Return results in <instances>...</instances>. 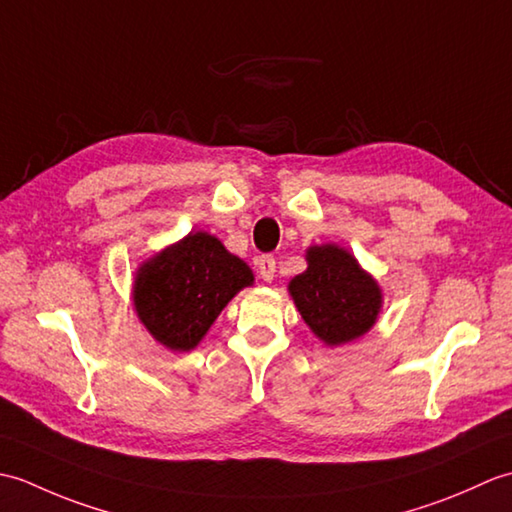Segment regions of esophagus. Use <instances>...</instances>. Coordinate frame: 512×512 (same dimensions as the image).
I'll return each mask as SVG.
<instances>
[{"label": "esophagus", "mask_w": 512, "mask_h": 512, "mask_svg": "<svg viewBox=\"0 0 512 512\" xmlns=\"http://www.w3.org/2000/svg\"><path fill=\"white\" fill-rule=\"evenodd\" d=\"M255 268H257V275L262 277L264 281H273L275 273H277V262L273 255H259L255 259Z\"/></svg>", "instance_id": "1"}]
</instances>
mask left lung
Here are the masks:
<instances>
[{"label": "left lung", "instance_id": "left-lung-1", "mask_svg": "<svg viewBox=\"0 0 512 512\" xmlns=\"http://www.w3.org/2000/svg\"><path fill=\"white\" fill-rule=\"evenodd\" d=\"M303 321L328 345L354 341L372 328L380 288L347 250L325 244L308 250V270L290 281Z\"/></svg>", "mask_w": 512, "mask_h": 512}]
</instances>
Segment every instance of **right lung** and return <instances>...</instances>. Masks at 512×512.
<instances>
[{"instance_id":"1","label":"right lung","mask_w":512,"mask_h":512,"mask_svg":"<svg viewBox=\"0 0 512 512\" xmlns=\"http://www.w3.org/2000/svg\"><path fill=\"white\" fill-rule=\"evenodd\" d=\"M253 273L220 239L191 233L138 270L134 306L140 321L169 350L189 352Z\"/></svg>"}]
</instances>
